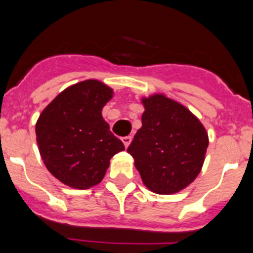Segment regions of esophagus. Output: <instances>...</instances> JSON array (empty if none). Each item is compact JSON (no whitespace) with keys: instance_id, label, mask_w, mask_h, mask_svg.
Returning a JSON list of instances; mask_svg holds the SVG:
<instances>
[{"instance_id":"1","label":"esophagus","mask_w":253,"mask_h":253,"mask_svg":"<svg viewBox=\"0 0 253 253\" xmlns=\"http://www.w3.org/2000/svg\"><path fill=\"white\" fill-rule=\"evenodd\" d=\"M122 142H124L125 147H128L129 143L132 142V137L131 136H126V137H122Z\"/></svg>"}]
</instances>
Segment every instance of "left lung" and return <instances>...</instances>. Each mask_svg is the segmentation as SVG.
<instances>
[{"label": "left lung", "instance_id": "8db88e82", "mask_svg": "<svg viewBox=\"0 0 253 253\" xmlns=\"http://www.w3.org/2000/svg\"><path fill=\"white\" fill-rule=\"evenodd\" d=\"M143 104L142 128L127 152L150 191L178 192L200 174L208 134L197 117L171 99L157 94Z\"/></svg>", "mask_w": 253, "mask_h": 253}]
</instances>
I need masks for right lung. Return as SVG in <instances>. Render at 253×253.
Returning a JSON list of instances; mask_svg holds the SVG:
<instances>
[{"label": "right lung", "mask_w": 253, "mask_h": 253, "mask_svg": "<svg viewBox=\"0 0 253 253\" xmlns=\"http://www.w3.org/2000/svg\"><path fill=\"white\" fill-rule=\"evenodd\" d=\"M111 98L109 86L89 79L65 89L40 115L35 126L40 154L65 185L81 190L98 185L111 158L125 149L101 116Z\"/></svg>", "instance_id": "right-lung-1"}]
</instances>
